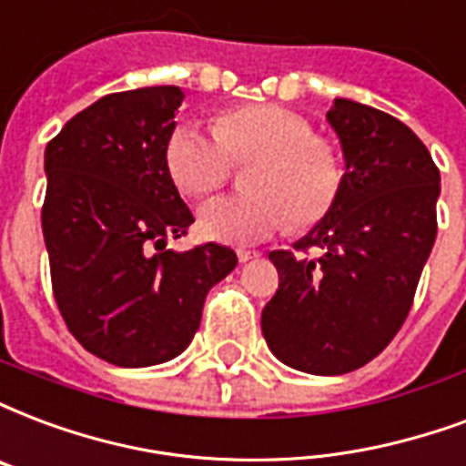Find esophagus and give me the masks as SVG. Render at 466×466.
<instances>
[{"instance_id":"esophagus-1","label":"esophagus","mask_w":466,"mask_h":466,"mask_svg":"<svg viewBox=\"0 0 466 466\" xmlns=\"http://www.w3.org/2000/svg\"><path fill=\"white\" fill-rule=\"evenodd\" d=\"M260 253H255V250H238V260L240 262H250L255 260Z\"/></svg>"}]
</instances>
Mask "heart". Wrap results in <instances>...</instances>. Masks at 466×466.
I'll list each match as a JSON object with an SVG mask.
<instances>
[{
	"label": "heart",
	"mask_w": 466,
	"mask_h": 466,
	"mask_svg": "<svg viewBox=\"0 0 466 466\" xmlns=\"http://www.w3.org/2000/svg\"><path fill=\"white\" fill-rule=\"evenodd\" d=\"M216 132L184 122L167 139V169L181 191L211 194L233 164H253L248 191L220 196L198 211V233L223 246H255L289 223L327 218L344 188V157L312 122L278 105H243L216 117Z\"/></svg>",
	"instance_id": "1"
}]
</instances>
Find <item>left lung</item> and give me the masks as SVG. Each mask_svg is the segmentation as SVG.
<instances>
[{
	"mask_svg": "<svg viewBox=\"0 0 466 466\" xmlns=\"http://www.w3.org/2000/svg\"><path fill=\"white\" fill-rule=\"evenodd\" d=\"M344 152L337 206L295 250H272L279 287L262 334L279 361L341 376L376 359L403 327L437 236V171L393 115L337 97L327 113ZM320 248L319 258L302 256Z\"/></svg>",
	"mask_w": 466,
	"mask_h": 466,
	"instance_id": "left-lung-1",
	"label": "left lung"
}]
</instances>
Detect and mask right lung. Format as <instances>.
<instances>
[{
  "label": "right lung",
  "instance_id": "1",
  "mask_svg": "<svg viewBox=\"0 0 466 466\" xmlns=\"http://www.w3.org/2000/svg\"><path fill=\"white\" fill-rule=\"evenodd\" d=\"M181 100L177 86L105 96L44 154L41 228L56 304L86 351L122 369L179 356L208 289L238 265L216 243L167 250L194 223L167 169Z\"/></svg>",
  "mask_w": 466,
  "mask_h": 466
}]
</instances>
